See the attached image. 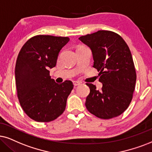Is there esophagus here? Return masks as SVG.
<instances>
[{"label": "esophagus", "instance_id": "esophagus-1", "mask_svg": "<svg viewBox=\"0 0 152 152\" xmlns=\"http://www.w3.org/2000/svg\"><path fill=\"white\" fill-rule=\"evenodd\" d=\"M80 85V83L78 82V81H74V86H78Z\"/></svg>", "mask_w": 152, "mask_h": 152}]
</instances>
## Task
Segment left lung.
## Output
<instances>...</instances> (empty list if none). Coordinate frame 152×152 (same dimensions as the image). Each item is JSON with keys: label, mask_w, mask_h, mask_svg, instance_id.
<instances>
[{"label": "left lung", "mask_w": 152, "mask_h": 152, "mask_svg": "<svg viewBox=\"0 0 152 152\" xmlns=\"http://www.w3.org/2000/svg\"><path fill=\"white\" fill-rule=\"evenodd\" d=\"M80 41L93 53L94 68L99 72L101 90L92 83H86L90 94L86 107L91 114L102 119L119 116L128 108L135 87L136 72L131 53L118 34L100 30L80 36Z\"/></svg>", "instance_id": "obj_1"}]
</instances>
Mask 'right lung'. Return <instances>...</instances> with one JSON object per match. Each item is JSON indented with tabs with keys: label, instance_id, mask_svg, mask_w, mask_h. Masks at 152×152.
I'll use <instances>...</instances> for the list:
<instances>
[{
	"label": "right lung",
	"instance_id": "1",
	"mask_svg": "<svg viewBox=\"0 0 152 152\" xmlns=\"http://www.w3.org/2000/svg\"><path fill=\"white\" fill-rule=\"evenodd\" d=\"M68 37L38 35L23 45L15 66L17 97L23 110L38 122L55 120L64 112L74 88L71 80L58 84L50 76Z\"/></svg>",
	"mask_w": 152,
	"mask_h": 152
}]
</instances>
